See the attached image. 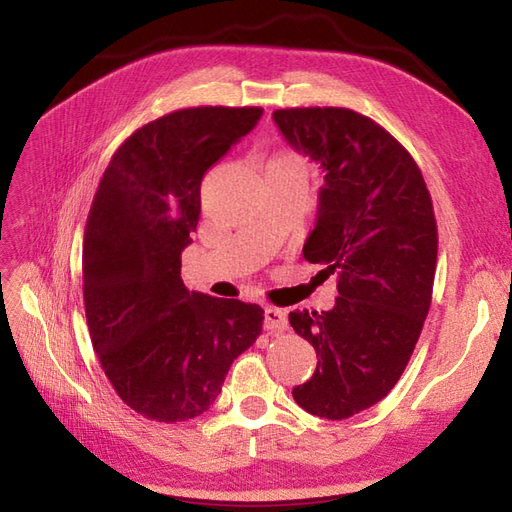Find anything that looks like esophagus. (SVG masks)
Masks as SVG:
<instances>
[{
    "mask_svg": "<svg viewBox=\"0 0 512 512\" xmlns=\"http://www.w3.org/2000/svg\"><path fill=\"white\" fill-rule=\"evenodd\" d=\"M265 329L269 333H282L288 329V318L282 309H277V307L265 309Z\"/></svg>",
    "mask_w": 512,
    "mask_h": 512,
    "instance_id": "esophagus-1",
    "label": "esophagus"
}]
</instances>
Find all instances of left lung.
Here are the masks:
<instances>
[{
	"instance_id": "1",
	"label": "left lung",
	"mask_w": 512,
	"mask_h": 512,
	"mask_svg": "<svg viewBox=\"0 0 512 512\" xmlns=\"http://www.w3.org/2000/svg\"><path fill=\"white\" fill-rule=\"evenodd\" d=\"M286 141L324 173L307 262L337 273L329 312H290L318 365L292 397L314 416L342 421L391 393L431 305L438 226L410 151L350 108L301 106L273 113Z\"/></svg>"
}]
</instances>
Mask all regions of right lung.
Wrapping results in <instances>:
<instances>
[{
    "label": "right lung",
    "mask_w": 512,
    "mask_h": 512,
    "mask_svg": "<svg viewBox=\"0 0 512 512\" xmlns=\"http://www.w3.org/2000/svg\"><path fill=\"white\" fill-rule=\"evenodd\" d=\"M258 106H192L132 132L108 162L83 241L89 337L126 406L158 423L200 416L262 331L256 303L190 292L181 252L200 181L250 132Z\"/></svg>",
    "instance_id": "obj_1"
}]
</instances>
